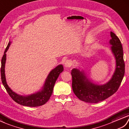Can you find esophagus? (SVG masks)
<instances>
[{
    "mask_svg": "<svg viewBox=\"0 0 129 129\" xmlns=\"http://www.w3.org/2000/svg\"><path fill=\"white\" fill-rule=\"evenodd\" d=\"M64 67L68 68V67H70L72 65V61H71V59H68L67 61H66L64 63Z\"/></svg>",
    "mask_w": 129,
    "mask_h": 129,
    "instance_id": "1",
    "label": "esophagus"
}]
</instances>
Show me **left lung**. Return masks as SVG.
Wrapping results in <instances>:
<instances>
[{"instance_id": "obj_1", "label": "left lung", "mask_w": 129, "mask_h": 129, "mask_svg": "<svg viewBox=\"0 0 129 129\" xmlns=\"http://www.w3.org/2000/svg\"><path fill=\"white\" fill-rule=\"evenodd\" d=\"M111 39L109 44L111 52L115 57V69L109 81L99 85L88 78L87 73L79 68H73L71 71L72 89L74 93L82 101L90 103L102 102L112 95L118 90L125 73V63L123 57L121 43L115 34L110 32Z\"/></svg>"}]
</instances>
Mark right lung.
I'll return each mask as SVG.
<instances>
[{"instance_id": "right-lung-1", "label": "right lung", "mask_w": 129, "mask_h": 129, "mask_svg": "<svg viewBox=\"0 0 129 129\" xmlns=\"http://www.w3.org/2000/svg\"><path fill=\"white\" fill-rule=\"evenodd\" d=\"M11 42L9 41L5 49L4 55L2 59L1 66V78L4 87L6 89L7 92L14 101L20 105L26 107H36L41 106L48 102L53 92V89L57 79L60 73L63 71V66L62 64H59L51 71L48 74L46 79L40 90L36 92L26 95H22L14 92L9 87L6 81L5 73V66L7 59L6 52L9 48Z\"/></svg>"}]
</instances>
